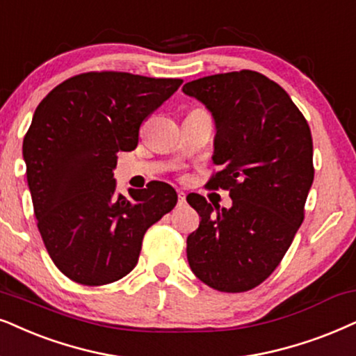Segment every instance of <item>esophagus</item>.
I'll return each mask as SVG.
<instances>
[{"instance_id": "esophagus-1", "label": "esophagus", "mask_w": 356, "mask_h": 356, "mask_svg": "<svg viewBox=\"0 0 356 356\" xmlns=\"http://www.w3.org/2000/svg\"><path fill=\"white\" fill-rule=\"evenodd\" d=\"M177 197H179V207L186 205V193H184V192H179V193H177Z\"/></svg>"}]
</instances>
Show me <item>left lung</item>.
<instances>
[{
	"label": "left lung",
	"instance_id": "obj_1",
	"mask_svg": "<svg viewBox=\"0 0 356 356\" xmlns=\"http://www.w3.org/2000/svg\"><path fill=\"white\" fill-rule=\"evenodd\" d=\"M184 93L209 108L217 124L210 188L230 192L232 209L188 195L200 225L187 259L202 282L246 292L279 266L300 223L314 181L307 120L286 90L254 70L192 80Z\"/></svg>",
	"mask_w": 356,
	"mask_h": 356
}]
</instances>
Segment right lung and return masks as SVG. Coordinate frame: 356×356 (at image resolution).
Here are the masks:
<instances>
[{
  "mask_svg": "<svg viewBox=\"0 0 356 356\" xmlns=\"http://www.w3.org/2000/svg\"><path fill=\"white\" fill-rule=\"evenodd\" d=\"M181 79L85 72L35 108L22 156L34 215L54 264L72 281L105 286L136 266L145 233L177 204L152 181L131 199L116 195L120 151L136 149L139 128L181 87Z\"/></svg>",
  "mask_w": 356,
  "mask_h": 356,
  "instance_id": "right-lung-1",
  "label": "right lung"
}]
</instances>
